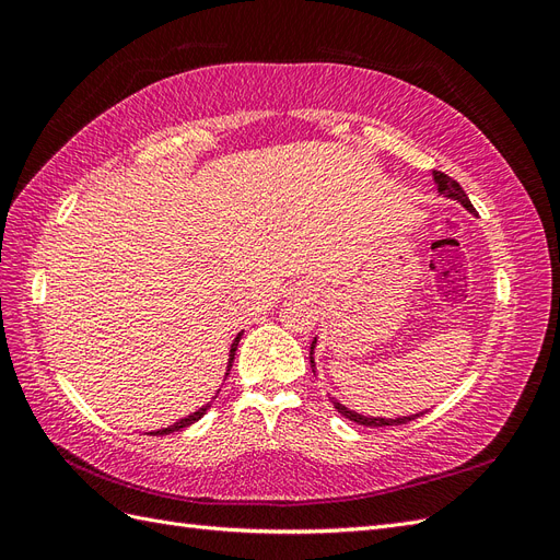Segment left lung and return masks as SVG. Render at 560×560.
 Masks as SVG:
<instances>
[{"label": "left lung", "instance_id": "obj_1", "mask_svg": "<svg viewBox=\"0 0 560 560\" xmlns=\"http://www.w3.org/2000/svg\"><path fill=\"white\" fill-rule=\"evenodd\" d=\"M434 175V182H436V186H439V194L442 196H448V198H455V200H460L463 206L469 210V212H474V208H471V202H469V198H467V194L463 191V186L457 184L455 179H451L448 175H444V173H439V171H434L432 173ZM313 346H315V341H313ZM313 346H311V366L315 369V364H313ZM334 406H336V411L341 413V416H346L348 420H352V422H358V425H366V428H385V425H406V422H411V420H416L418 416H422V413H418V416H409V418H366V416H360V413H354V411H350V409H346V406H341L338 401H334Z\"/></svg>", "mask_w": 560, "mask_h": 560}]
</instances>
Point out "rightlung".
Masks as SVG:
<instances>
[{
    "mask_svg": "<svg viewBox=\"0 0 560 560\" xmlns=\"http://www.w3.org/2000/svg\"><path fill=\"white\" fill-rule=\"evenodd\" d=\"M241 336L243 334H238L235 336V341H233V346H231V358H229V371H231V366H233V360H235V348H238V341H241ZM229 376V374H226ZM212 406V401L210 404H206L202 406V409H198L196 413H191L189 418H182L179 422H175V425H171V428H165V430H159V432H154V434H171V432H179V430H184V428H189V425H194L196 420H200L202 416H206V411L210 409Z\"/></svg>",
    "mask_w": 560,
    "mask_h": 560,
    "instance_id": "1",
    "label": "right lung"
}]
</instances>
